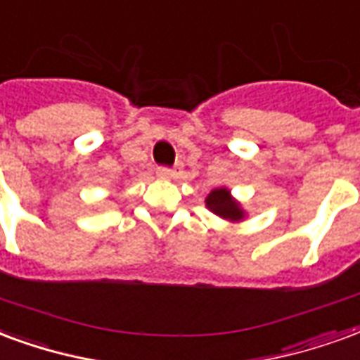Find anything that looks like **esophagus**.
Listing matches in <instances>:
<instances>
[{"label": "esophagus", "instance_id": "34e87169", "mask_svg": "<svg viewBox=\"0 0 360 360\" xmlns=\"http://www.w3.org/2000/svg\"><path fill=\"white\" fill-rule=\"evenodd\" d=\"M157 176L162 178V180H172V178H176V170L167 169V167H161V169L157 170Z\"/></svg>", "mask_w": 360, "mask_h": 360}]
</instances>
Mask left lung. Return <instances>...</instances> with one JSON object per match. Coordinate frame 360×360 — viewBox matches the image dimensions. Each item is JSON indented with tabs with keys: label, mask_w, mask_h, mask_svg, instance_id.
<instances>
[{
	"label": "left lung",
	"mask_w": 360,
	"mask_h": 360,
	"mask_svg": "<svg viewBox=\"0 0 360 360\" xmlns=\"http://www.w3.org/2000/svg\"><path fill=\"white\" fill-rule=\"evenodd\" d=\"M205 207L214 217L226 222H241L248 219V211L241 207L240 201L232 195V191L226 186L214 188L205 198Z\"/></svg>",
	"instance_id": "1"
}]
</instances>
